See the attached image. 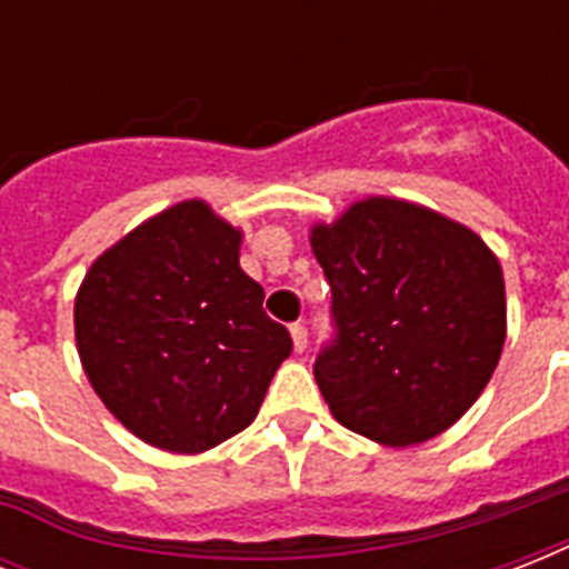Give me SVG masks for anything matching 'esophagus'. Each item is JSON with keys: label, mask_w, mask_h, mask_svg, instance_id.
Masks as SVG:
<instances>
[{"label": "esophagus", "mask_w": 569, "mask_h": 569, "mask_svg": "<svg viewBox=\"0 0 569 569\" xmlns=\"http://www.w3.org/2000/svg\"><path fill=\"white\" fill-rule=\"evenodd\" d=\"M292 342H295V351L301 355L303 348H307V325L303 321H295L292 325Z\"/></svg>", "instance_id": "esophagus-1"}]
</instances>
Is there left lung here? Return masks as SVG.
<instances>
[{"mask_svg":"<svg viewBox=\"0 0 569 569\" xmlns=\"http://www.w3.org/2000/svg\"><path fill=\"white\" fill-rule=\"evenodd\" d=\"M333 337L312 375L330 413L383 446H413L467 413L505 346V280L476 232L372 197L312 230Z\"/></svg>","mask_w":569,"mask_h":569,"instance_id":"1","label":"left lung"}]
</instances>
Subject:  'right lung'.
I'll return each mask as SVG.
<instances>
[{
	"label": "right lung",
	"instance_id": "right-lung-1",
	"mask_svg": "<svg viewBox=\"0 0 569 569\" xmlns=\"http://www.w3.org/2000/svg\"><path fill=\"white\" fill-rule=\"evenodd\" d=\"M239 268V230L200 200L106 250L76 298V346L102 405L164 451L244 431L292 337Z\"/></svg>",
	"mask_w": 569,
	"mask_h": 569
}]
</instances>
